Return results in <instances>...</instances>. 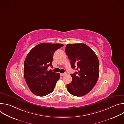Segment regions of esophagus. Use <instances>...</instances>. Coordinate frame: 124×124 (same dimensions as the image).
<instances>
[{
  "label": "esophagus",
  "instance_id": "34e87169",
  "mask_svg": "<svg viewBox=\"0 0 124 124\" xmlns=\"http://www.w3.org/2000/svg\"><path fill=\"white\" fill-rule=\"evenodd\" d=\"M65 75H66V73H64V74H60V76L63 77V76H64Z\"/></svg>",
  "mask_w": 124,
  "mask_h": 124
}]
</instances>
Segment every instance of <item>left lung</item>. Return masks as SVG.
<instances>
[{"label":"left lung","mask_w":124,"mask_h":124,"mask_svg":"<svg viewBox=\"0 0 124 124\" xmlns=\"http://www.w3.org/2000/svg\"><path fill=\"white\" fill-rule=\"evenodd\" d=\"M66 54L71 67L78 72L71 74L72 81L67 84L68 92L81 97L89 93L95 85L99 76V62L95 53L84 44H68Z\"/></svg>","instance_id":"8db88e82"}]
</instances>
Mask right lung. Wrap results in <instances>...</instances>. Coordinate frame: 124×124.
Wrapping results in <instances>:
<instances>
[{"instance_id": "obj_1", "label": "right lung", "mask_w": 124, "mask_h": 124, "mask_svg": "<svg viewBox=\"0 0 124 124\" xmlns=\"http://www.w3.org/2000/svg\"><path fill=\"white\" fill-rule=\"evenodd\" d=\"M64 46L61 44L41 43L34 47L28 54L24 62L23 74L30 91L38 96H45L54 90L60 74L47 71L52 68L54 52Z\"/></svg>"}]
</instances>
